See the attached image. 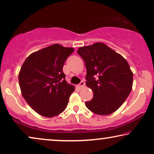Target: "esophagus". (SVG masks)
<instances>
[{
	"instance_id": "esophagus-1",
	"label": "esophagus",
	"mask_w": 154,
	"mask_h": 154,
	"mask_svg": "<svg viewBox=\"0 0 154 154\" xmlns=\"http://www.w3.org/2000/svg\"><path fill=\"white\" fill-rule=\"evenodd\" d=\"M84 85H85V82H84L83 81H81V83H80L77 86H78V88H79V89H81L82 88L84 87Z\"/></svg>"
}]
</instances>
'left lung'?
I'll return each mask as SVG.
<instances>
[{
	"instance_id": "1",
	"label": "left lung",
	"mask_w": 154,
	"mask_h": 154,
	"mask_svg": "<svg viewBox=\"0 0 154 154\" xmlns=\"http://www.w3.org/2000/svg\"><path fill=\"white\" fill-rule=\"evenodd\" d=\"M77 53L85 62L86 85L93 92L86 107L98 115L113 113L132 90L133 73L128 62L102 43L80 48Z\"/></svg>"
}]
</instances>
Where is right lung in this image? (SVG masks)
<instances>
[{
    "label": "right lung",
    "instance_id": "obj_1",
    "mask_svg": "<svg viewBox=\"0 0 154 154\" xmlns=\"http://www.w3.org/2000/svg\"><path fill=\"white\" fill-rule=\"evenodd\" d=\"M74 51L59 44L50 45L30 54L19 73L23 97L38 114L53 117L66 108L74 87L65 80L63 66Z\"/></svg>",
    "mask_w": 154,
    "mask_h": 154
}]
</instances>
